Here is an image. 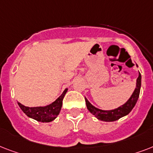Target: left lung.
<instances>
[{
    "label": "left lung",
    "mask_w": 153,
    "mask_h": 153,
    "mask_svg": "<svg viewBox=\"0 0 153 153\" xmlns=\"http://www.w3.org/2000/svg\"><path fill=\"white\" fill-rule=\"evenodd\" d=\"M136 65H137V67H138L137 64ZM140 86H141V75L139 72V76H138L137 79V82H136L135 90L133 91V93L132 94L130 98H128V100L125 104L117 107V109H111V110H103V109H100L94 106L93 105L87 100V98H85L86 107H87L89 111L100 121H108V122L117 121L122 117L126 116L127 114H129L131 110L133 109V107L135 106L136 103L138 100V98H139V94H140Z\"/></svg>",
    "instance_id": "left-lung-1"
}]
</instances>
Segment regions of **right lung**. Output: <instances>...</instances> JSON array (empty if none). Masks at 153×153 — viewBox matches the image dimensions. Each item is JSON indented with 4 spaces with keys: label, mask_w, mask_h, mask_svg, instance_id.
Wrapping results in <instances>:
<instances>
[{
    "label": "right lung",
    "mask_w": 153,
    "mask_h": 153,
    "mask_svg": "<svg viewBox=\"0 0 153 153\" xmlns=\"http://www.w3.org/2000/svg\"><path fill=\"white\" fill-rule=\"evenodd\" d=\"M68 89H65L62 94L54 102L46 106L27 107L18 102V105L22 111L27 117L40 122H51L54 121L59 114L62 105V99Z\"/></svg>",
    "instance_id": "right-lung-1"
}]
</instances>
